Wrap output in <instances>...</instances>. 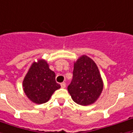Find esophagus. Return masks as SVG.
I'll use <instances>...</instances> for the list:
<instances>
[{
	"instance_id": "1",
	"label": "esophagus",
	"mask_w": 133,
	"mask_h": 133,
	"mask_svg": "<svg viewBox=\"0 0 133 133\" xmlns=\"http://www.w3.org/2000/svg\"><path fill=\"white\" fill-rule=\"evenodd\" d=\"M60 86H61V87H62V88H65V87H66V84H65V82H63V83H61V84H60Z\"/></svg>"
}]
</instances>
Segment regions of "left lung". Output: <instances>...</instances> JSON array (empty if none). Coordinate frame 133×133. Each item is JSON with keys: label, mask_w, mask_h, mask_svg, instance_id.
<instances>
[{"label": "left lung", "mask_w": 133, "mask_h": 133, "mask_svg": "<svg viewBox=\"0 0 133 133\" xmlns=\"http://www.w3.org/2000/svg\"><path fill=\"white\" fill-rule=\"evenodd\" d=\"M103 89V82L96 63L87 55L74 62L73 79L68 87L73 101L81 105L93 104Z\"/></svg>", "instance_id": "8db88e82"}]
</instances>
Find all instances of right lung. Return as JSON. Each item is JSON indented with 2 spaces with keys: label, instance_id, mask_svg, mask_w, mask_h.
I'll return each mask as SVG.
<instances>
[{
  "label": "right lung",
  "instance_id": "obj_1",
  "mask_svg": "<svg viewBox=\"0 0 133 133\" xmlns=\"http://www.w3.org/2000/svg\"><path fill=\"white\" fill-rule=\"evenodd\" d=\"M22 87L26 96L36 104L45 103L49 101L52 94L60 88L55 81V74L49 68L44 59L33 62L25 75Z\"/></svg>",
  "mask_w": 133,
  "mask_h": 133
}]
</instances>
